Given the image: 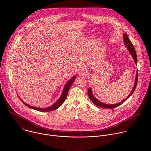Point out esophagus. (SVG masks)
Returning a JSON list of instances; mask_svg holds the SVG:
<instances>
[{
	"mask_svg": "<svg viewBox=\"0 0 151 151\" xmlns=\"http://www.w3.org/2000/svg\"><path fill=\"white\" fill-rule=\"evenodd\" d=\"M86 70H85V69H83V68H81L80 69H79V71H78V74L81 76H82V75H85L86 74Z\"/></svg>",
	"mask_w": 151,
	"mask_h": 151,
	"instance_id": "obj_1",
	"label": "esophagus"
}]
</instances>
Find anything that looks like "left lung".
Listing matches in <instances>:
<instances>
[{
  "label": "left lung",
  "instance_id": "obj_1",
  "mask_svg": "<svg viewBox=\"0 0 151 151\" xmlns=\"http://www.w3.org/2000/svg\"><path fill=\"white\" fill-rule=\"evenodd\" d=\"M123 40H124V44L125 45V47H127V50H128L129 52L131 54V55L132 56L135 64L137 65V55H136V52L134 49V46L133 45L132 42L130 41V40L129 39L127 33H124L123 34ZM137 79H138V70H137L136 71V78H135V81H134V87H133L132 90L131 91V93H130L127 97L126 99H125L124 100H123L122 101H121V102L118 103H116V104H108L106 103H104L103 102H101L100 101H99L98 99H97L93 94V91L91 87H90L88 88V96L89 98L90 99V100H91V101L96 106H99L100 107H103V108H107V109H113L115 108L116 107H118V106H119L120 104H121L122 103H123L124 101H125V100H127L129 97H130L133 93V92L134 91L136 86H137Z\"/></svg>",
  "mask_w": 151,
  "mask_h": 151
}]
</instances>
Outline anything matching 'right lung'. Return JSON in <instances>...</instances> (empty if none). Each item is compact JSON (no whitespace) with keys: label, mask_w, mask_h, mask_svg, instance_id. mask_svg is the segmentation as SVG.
I'll return each mask as SVG.
<instances>
[{"label":"right lung","mask_w":151,"mask_h":151,"mask_svg":"<svg viewBox=\"0 0 151 151\" xmlns=\"http://www.w3.org/2000/svg\"><path fill=\"white\" fill-rule=\"evenodd\" d=\"M76 78V76H73L71 79H70L68 81V82L65 84V85H64V87L63 90V91H62V93H61L60 97H59V99L57 100V101L55 103H54L53 104H52L51 106L48 107H45V108H41V107H34V106H30V105L27 104L26 103H25L24 101H23L22 99H21L19 97V96H18L20 99V100L23 102V103L25 105H26L27 106H28L29 107H30V108H31L32 109L38 111H40V112L52 111H54V110H55V109H58V107L64 103V101H65V100H66V99L68 96L69 90L70 87H71L72 84L73 83Z\"/></svg>","instance_id":"obj_1"}]
</instances>
